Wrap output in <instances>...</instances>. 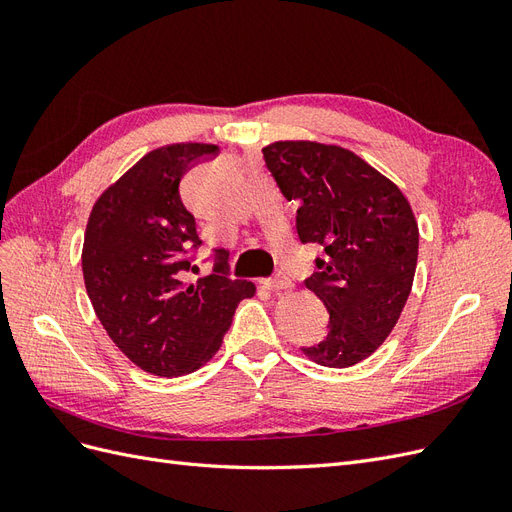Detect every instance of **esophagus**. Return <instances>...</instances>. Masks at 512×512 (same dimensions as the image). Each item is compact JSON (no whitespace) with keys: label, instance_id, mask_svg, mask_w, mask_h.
I'll return each mask as SVG.
<instances>
[{"label":"esophagus","instance_id":"1","mask_svg":"<svg viewBox=\"0 0 512 512\" xmlns=\"http://www.w3.org/2000/svg\"><path fill=\"white\" fill-rule=\"evenodd\" d=\"M262 284H265V288H269V290H284V288L292 286V282L286 275H275V277H271V280H265Z\"/></svg>","mask_w":512,"mask_h":512}]
</instances>
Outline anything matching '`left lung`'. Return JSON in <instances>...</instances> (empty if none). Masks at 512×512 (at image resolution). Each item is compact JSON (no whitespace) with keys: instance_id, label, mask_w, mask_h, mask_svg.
Here are the masks:
<instances>
[{"instance_id":"obj_1","label":"left lung","mask_w":512,"mask_h":512,"mask_svg":"<svg viewBox=\"0 0 512 512\" xmlns=\"http://www.w3.org/2000/svg\"><path fill=\"white\" fill-rule=\"evenodd\" d=\"M262 153L282 194L299 203L301 243L324 250L305 286L327 307L329 333L301 350L318 365L352 367L382 346L410 297L418 258L412 207L344 147L277 141Z\"/></svg>"}]
</instances>
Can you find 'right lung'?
<instances>
[{"mask_svg": "<svg viewBox=\"0 0 512 512\" xmlns=\"http://www.w3.org/2000/svg\"><path fill=\"white\" fill-rule=\"evenodd\" d=\"M218 156V145L177 143L149 151L91 209L83 277L102 327L128 359L153 376L192 374L213 359L239 301L256 286L230 280L224 250L188 282V252L203 243L179 194L181 177Z\"/></svg>", "mask_w": 512, "mask_h": 512, "instance_id": "1", "label": "right lung"}]
</instances>
